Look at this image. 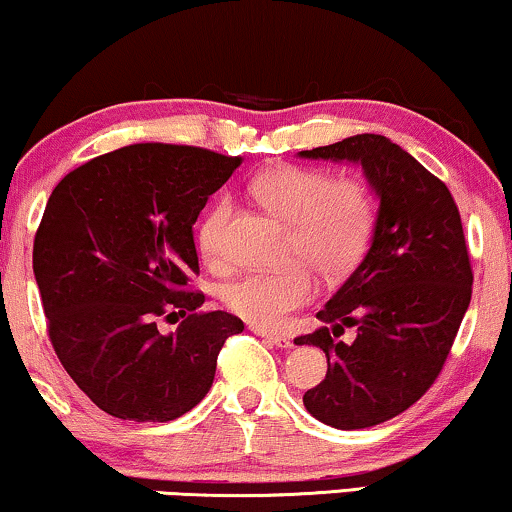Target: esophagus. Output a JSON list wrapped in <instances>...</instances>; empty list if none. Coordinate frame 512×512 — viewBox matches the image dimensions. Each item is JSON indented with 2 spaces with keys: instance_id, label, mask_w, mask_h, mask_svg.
<instances>
[{
  "instance_id": "34e87169",
  "label": "esophagus",
  "mask_w": 512,
  "mask_h": 512,
  "mask_svg": "<svg viewBox=\"0 0 512 512\" xmlns=\"http://www.w3.org/2000/svg\"><path fill=\"white\" fill-rule=\"evenodd\" d=\"M250 331L255 333V335H260V338H267L271 345H276V347H281V349L293 347V340H290V335H286V333L267 331V328H262V326H250Z\"/></svg>"
}]
</instances>
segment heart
Listing matches in <instances>:
<instances>
[{
	"label": "heart",
	"mask_w": 512,
	"mask_h": 512,
	"mask_svg": "<svg viewBox=\"0 0 512 512\" xmlns=\"http://www.w3.org/2000/svg\"><path fill=\"white\" fill-rule=\"evenodd\" d=\"M252 196L290 224L293 257L309 262L321 276L347 274L366 252L375 208L368 186L354 177H328L312 167L278 165L252 179ZM229 200H219L198 226V248L210 264L226 260ZM314 295V278L304 267L250 271L222 288L229 312L255 326H281L290 312Z\"/></svg>",
	"instance_id": "obj_1"
}]
</instances>
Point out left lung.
<instances>
[{"label":"left lung","instance_id":"1","mask_svg":"<svg viewBox=\"0 0 512 512\" xmlns=\"http://www.w3.org/2000/svg\"><path fill=\"white\" fill-rule=\"evenodd\" d=\"M297 155L359 165L378 198L364 260L316 314L323 326L295 340L328 359L307 411L338 430L371 428L416 404L449 357L472 293L461 215L444 181L380 134ZM349 325L355 342L335 341Z\"/></svg>","mask_w":512,"mask_h":512}]
</instances>
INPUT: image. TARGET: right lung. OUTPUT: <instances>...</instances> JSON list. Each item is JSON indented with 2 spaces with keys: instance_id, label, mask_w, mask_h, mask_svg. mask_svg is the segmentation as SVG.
<instances>
[{
  "instance_id": "obj_1",
  "label": "right lung",
  "mask_w": 512,
  "mask_h": 512,
  "mask_svg": "<svg viewBox=\"0 0 512 512\" xmlns=\"http://www.w3.org/2000/svg\"><path fill=\"white\" fill-rule=\"evenodd\" d=\"M238 165L203 148L134 144L51 191L32 271L56 357L101 411L167 423L212 387L219 349L243 321L196 312L193 224ZM177 311L187 319L163 336L157 319Z\"/></svg>"
}]
</instances>
